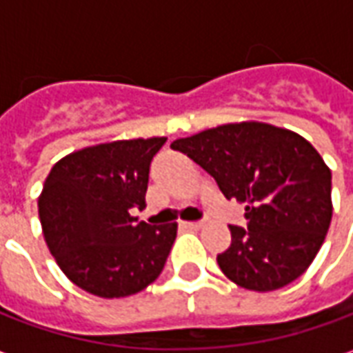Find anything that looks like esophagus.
Instances as JSON below:
<instances>
[{
  "mask_svg": "<svg viewBox=\"0 0 353 353\" xmlns=\"http://www.w3.org/2000/svg\"><path fill=\"white\" fill-rule=\"evenodd\" d=\"M185 229H200L202 227V221H183L181 223Z\"/></svg>",
  "mask_w": 353,
  "mask_h": 353,
  "instance_id": "obj_1",
  "label": "esophagus"
}]
</instances>
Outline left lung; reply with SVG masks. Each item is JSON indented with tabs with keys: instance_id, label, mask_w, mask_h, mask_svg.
Here are the masks:
<instances>
[{
	"instance_id": "left-lung-1",
	"label": "left lung",
	"mask_w": 353,
	"mask_h": 353,
	"mask_svg": "<svg viewBox=\"0 0 353 353\" xmlns=\"http://www.w3.org/2000/svg\"><path fill=\"white\" fill-rule=\"evenodd\" d=\"M214 177L227 199L245 204L248 225H230L229 250L217 255L223 274L252 291H274L296 280L325 240L331 170L291 130L265 123L223 124L176 139Z\"/></svg>"
}]
</instances>
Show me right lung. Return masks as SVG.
<instances>
[{"label": "right lung", "instance_id": "add662e5", "mask_svg": "<svg viewBox=\"0 0 353 353\" xmlns=\"http://www.w3.org/2000/svg\"><path fill=\"white\" fill-rule=\"evenodd\" d=\"M166 138L121 139L58 161L39 196L43 234L70 280L103 299L145 289L166 265L177 225L132 217L145 208L149 166Z\"/></svg>", "mask_w": 353, "mask_h": 353}]
</instances>
